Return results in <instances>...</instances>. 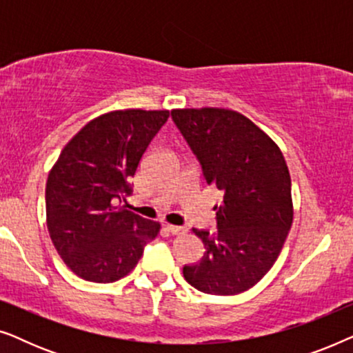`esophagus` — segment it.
I'll return each instance as SVG.
<instances>
[{"label":"esophagus","instance_id":"1","mask_svg":"<svg viewBox=\"0 0 353 353\" xmlns=\"http://www.w3.org/2000/svg\"><path fill=\"white\" fill-rule=\"evenodd\" d=\"M165 230L168 231L170 234H185L186 233V228L185 226H176V225H167Z\"/></svg>","mask_w":353,"mask_h":353}]
</instances>
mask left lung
I'll use <instances>...</instances> for the list:
<instances>
[{"instance_id": "1", "label": "left lung", "mask_w": 353, "mask_h": 353, "mask_svg": "<svg viewBox=\"0 0 353 353\" xmlns=\"http://www.w3.org/2000/svg\"><path fill=\"white\" fill-rule=\"evenodd\" d=\"M207 185L223 192L216 231L192 228L204 243L199 263L183 276L197 291L236 296L255 286L276 262L292 225L291 175L278 144L231 109H173Z\"/></svg>"}]
</instances>
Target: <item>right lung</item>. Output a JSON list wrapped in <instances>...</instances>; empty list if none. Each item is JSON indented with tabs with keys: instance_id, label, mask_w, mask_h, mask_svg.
<instances>
[{
	"instance_id": "add662e5",
	"label": "right lung",
	"mask_w": 353,
	"mask_h": 353,
	"mask_svg": "<svg viewBox=\"0 0 353 353\" xmlns=\"http://www.w3.org/2000/svg\"><path fill=\"white\" fill-rule=\"evenodd\" d=\"M168 110L125 109L85 125L62 149L46 181V225L57 254L77 276L112 283L127 276L161 231L117 201L130 196L144 151Z\"/></svg>"
}]
</instances>
